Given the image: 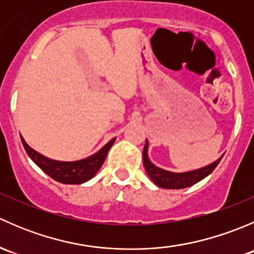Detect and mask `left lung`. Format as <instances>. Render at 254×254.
<instances>
[{
	"mask_svg": "<svg viewBox=\"0 0 254 254\" xmlns=\"http://www.w3.org/2000/svg\"><path fill=\"white\" fill-rule=\"evenodd\" d=\"M147 150L148 141L146 140L142 151V160L146 172H147L151 181H152L156 186L165 189H183L198 183V182H200L201 179L205 178V177L209 176L210 173L215 170V167L219 165V162L222 158L221 156V157L217 158L216 161H214V162L210 163V165L205 166V167L198 168V170L187 171V172H171V171H166L163 170V168H160L157 167V166L153 165L150 161V158H148Z\"/></svg>",
	"mask_w": 254,
	"mask_h": 254,
	"instance_id": "left-lung-1",
	"label": "left lung"
}]
</instances>
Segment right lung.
I'll return each instance as SVG.
<instances>
[{
  "label": "right lung",
  "mask_w": 254,
  "mask_h": 254,
  "mask_svg": "<svg viewBox=\"0 0 254 254\" xmlns=\"http://www.w3.org/2000/svg\"><path fill=\"white\" fill-rule=\"evenodd\" d=\"M20 139H22L23 146H24L28 156L32 158L33 162L51 178L64 184H82L93 178L103 165L104 160L108 155V151L111 150L113 143L115 141L114 137L96 153L86 158H82V160L58 161L51 160L47 156L42 155L34 148L30 147L22 136H20Z\"/></svg>",
  "instance_id": "obj_1"
}]
</instances>
